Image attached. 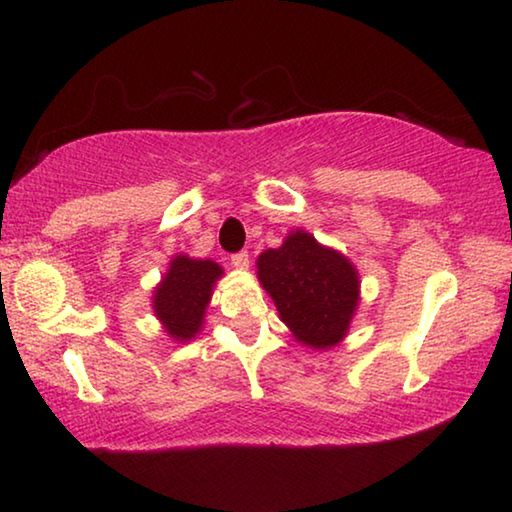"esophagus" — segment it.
Returning <instances> with one entry per match:
<instances>
[{"label": "esophagus", "mask_w": 512, "mask_h": 512, "mask_svg": "<svg viewBox=\"0 0 512 512\" xmlns=\"http://www.w3.org/2000/svg\"><path fill=\"white\" fill-rule=\"evenodd\" d=\"M230 262L235 264L237 268H248V264H250V257H248L246 250H239V253H235V255L230 257Z\"/></svg>", "instance_id": "esophagus-1"}]
</instances>
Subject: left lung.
<instances>
[{
    "mask_svg": "<svg viewBox=\"0 0 512 512\" xmlns=\"http://www.w3.org/2000/svg\"><path fill=\"white\" fill-rule=\"evenodd\" d=\"M257 275L298 341L323 350L348 332L359 302V277L336 250L298 230L280 248L259 255Z\"/></svg>",
    "mask_w": 512,
    "mask_h": 512,
    "instance_id": "1",
    "label": "left lung"
}]
</instances>
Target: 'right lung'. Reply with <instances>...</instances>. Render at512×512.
Masks as SVG:
<instances>
[{"instance_id":"right-lung-1","label":"right lung","mask_w":512,"mask_h":512,"mask_svg":"<svg viewBox=\"0 0 512 512\" xmlns=\"http://www.w3.org/2000/svg\"><path fill=\"white\" fill-rule=\"evenodd\" d=\"M221 266L210 259H189L178 255L171 262L169 273L155 289V314L167 327L171 339L187 341L203 325V314L212 296L216 277H221Z\"/></svg>"}]
</instances>
